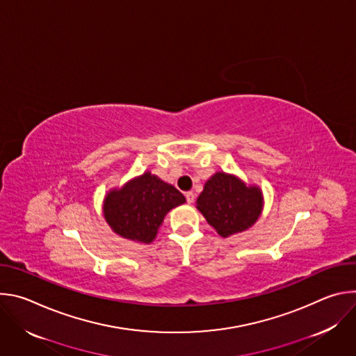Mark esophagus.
<instances>
[{"label": "esophagus", "mask_w": 356, "mask_h": 356, "mask_svg": "<svg viewBox=\"0 0 356 356\" xmlns=\"http://www.w3.org/2000/svg\"><path fill=\"white\" fill-rule=\"evenodd\" d=\"M194 197H195V195H194L193 191H187V193H186V200H187L188 204H191V202L194 201Z\"/></svg>", "instance_id": "1"}]
</instances>
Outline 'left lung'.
Here are the masks:
<instances>
[{"instance_id":"obj_1","label":"left lung","mask_w":356,"mask_h":356,"mask_svg":"<svg viewBox=\"0 0 356 356\" xmlns=\"http://www.w3.org/2000/svg\"><path fill=\"white\" fill-rule=\"evenodd\" d=\"M197 210L222 238L243 232L264 211V193L235 175L217 172L204 184L195 201Z\"/></svg>"}]
</instances>
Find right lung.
Wrapping results in <instances>:
<instances>
[{
	"instance_id": "1",
	"label": "right lung",
	"mask_w": 356,
	"mask_h": 356,
	"mask_svg": "<svg viewBox=\"0 0 356 356\" xmlns=\"http://www.w3.org/2000/svg\"><path fill=\"white\" fill-rule=\"evenodd\" d=\"M184 202V195L175 186L145 172L106 193L103 214L117 235L150 243L156 238L166 214Z\"/></svg>"
}]
</instances>
